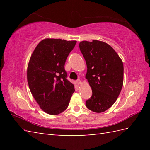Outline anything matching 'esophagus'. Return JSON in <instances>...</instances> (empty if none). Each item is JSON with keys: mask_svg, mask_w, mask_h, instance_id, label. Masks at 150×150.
Wrapping results in <instances>:
<instances>
[{"mask_svg": "<svg viewBox=\"0 0 150 150\" xmlns=\"http://www.w3.org/2000/svg\"><path fill=\"white\" fill-rule=\"evenodd\" d=\"M76 82H77V84L78 85H80V84H82V82H81V81L80 80V79H78V80H77V81H76Z\"/></svg>", "mask_w": 150, "mask_h": 150, "instance_id": "1", "label": "esophagus"}]
</instances>
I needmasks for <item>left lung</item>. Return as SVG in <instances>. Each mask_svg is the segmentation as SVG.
Here are the masks:
<instances>
[{
	"instance_id": "8db88e82",
	"label": "left lung",
	"mask_w": 150,
	"mask_h": 150,
	"mask_svg": "<svg viewBox=\"0 0 150 150\" xmlns=\"http://www.w3.org/2000/svg\"><path fill=\"white\" fill-rule=\"evenodd\" d=\"M79 47L86 62V79L93 93L86 105L93 112H104L115 103L122 90L123 62L113 47L103 41H82Z\"/></svg>"
}]
</instances>
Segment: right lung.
Masks as SVG:
<instances>
[{
    "instance_id": "add662e5",
    "label": "right lung",
    "mask_w": 150,
    "mask_h": 150,
    "mask_svg": "<svg viewBox=\"0 0 150 150\" xmlns=\"http://www.w3.org/2000/svg\"><path fill=\"white\" fill-rule=\"evenodd\" d=\"M77 41L45 39L38 44L30 57L27 80L31 94L44 112L52 115L68 108L74 84L67 80L64 64Z\"/></svg>"
}]
</instances>
